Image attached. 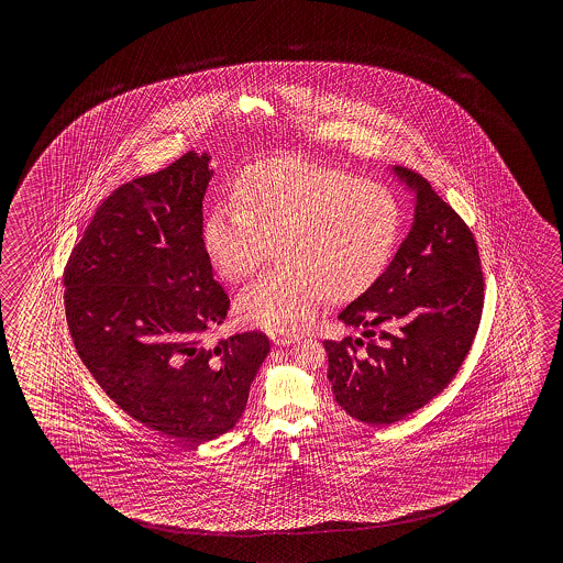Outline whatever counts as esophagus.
Listing matches in <instances>:
<instances>
[{"mask_svg": "<svg viewBox=\"0 0 563 563\" xmlns=\"http://www.w3.org/2000/svg\"><path fill=\"white\" fill-rule=\"evenodd\" d=\"M269 340H272L276 346H289V344H294V342L298 340V335L276 334V332H272V334H269Z\"/></svg>", "mask_w": 563, "mask_h": 563, "instance_id": "esophagus-1", "label": "esophagus"}]
</instances>
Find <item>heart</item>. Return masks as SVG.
I'll use <instances>...</instances> for the list:
<instances>
[{
	"instance_id": "1",
	"label": "heart",
	"mask_w": 563,
	"mask_h": 563,
	"mask_svg": "<svg viewBox=\"0 0 563 563\" xmlns=\"http://www.w3.org/2000/svg\"><path fill=\"white\" fill-rule=\"evenodd\" d=\"M235 203L217 205L203 225V247L217 272L241 282L277 247L279 264L238 298L243 322L296 332L325 296L354 298L380 277L400 235L393 192L346 173L303 161L253 168Z\"/></svg>"
}]
</instances>
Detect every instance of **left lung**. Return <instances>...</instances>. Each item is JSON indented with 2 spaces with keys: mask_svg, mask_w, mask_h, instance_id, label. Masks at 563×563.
Segmentation results:
<instances>
[{
  "mask_svg": "<svg viewBox=\"0 0 563 563\" xmlns=\"http://www.w3.org/2000/svg\"><path fill=\"white\" fill-rule=\"evenodd\" d=\"M395 173L417 192L415 223L383 276L338 316L371 340L323 342L335 402L368 424H393L443 393L473 346L485 299L467 223L427 179Z\"/></svg>",
  "mask_w": 563,
  "mask_h": 563,
  "instance_id": "8db88e82",
  "label": "left lung"
}]
</instances>
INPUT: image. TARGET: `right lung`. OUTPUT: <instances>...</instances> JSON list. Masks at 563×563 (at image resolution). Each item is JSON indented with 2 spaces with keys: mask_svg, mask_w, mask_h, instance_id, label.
<instances>
[{
  "mask_svg": "<svg viewBox=\"0 0 563 563\" xmlns=\"http://www.w3.org/2000/svg\"><path fill=\"white\" fill-rule=\"evenodd\" d=\"M211 175L191 151L120 185L64 267L68 330L92 378L129 417L189 444L240 422L269 352L264 332L205 344L229 310L203 247Z\"/></svg>",
  "mask_w": 563,
  "mask_h": 563,
  "instance_id": "right-lung-1",
  "label": "right lung"
}]
</instances>
